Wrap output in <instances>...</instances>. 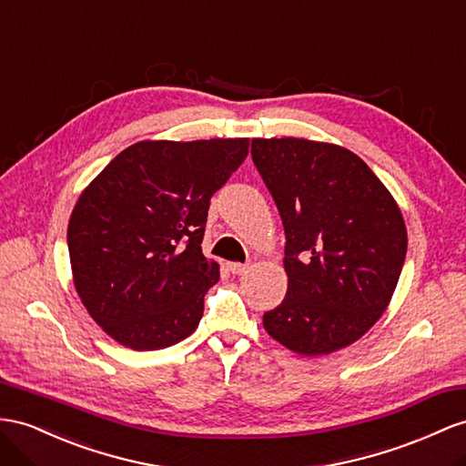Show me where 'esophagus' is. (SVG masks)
<instances>
[{"instance_id": "esophagus-1", "label": "esophagus", "mask_w": 466, "mask_h": 466, "mask_svg": "<svg viewBox=\"0 0 466 466\" xmlns=\"http://www.w3.org/2000/svg\"><path fill=\"white\" fill-rule=\"evenodd\" d=\"M228 269L234 273V276H244V273L249 269L248 264H230Z\"/></svg>"}]
</instances>
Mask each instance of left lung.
Instances as JSON below:
<instances>
[{"label": "left lung", "instance_id": "8db88e82", "mask_svg": "<svg viewBox=\"0 0 466 466\" xmlns=\"http://www.w3.org/2000/svg\"><path fill=\"white\" fill-rule=\"evenodd\" d=\"M252 159L285 230L288 293L268 335L305 356L337 352L386 311L408 252L398 202L356 153L335 143L252 139Z\"/></svg>", "mask_w": 466, "mask_h": 466}]
</instances>
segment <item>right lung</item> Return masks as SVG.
<instances>
[{"label":"right lung","instance_id":"right-lung-1","mask_svg":"<svg viewBox=\"0 0 466 466\" xmlns=\"http://www.w3.org/2000/svg\"><path fill=\"white\" fill-rule=\"evenodd\" d=\"M249 139L139 141L82 190L68 220L75 288L90 317L131 350H159L197 330L218 281L202 256L210 197Z\"/></svg>","mask_w":466,"mask_h":466}]
</instances>
